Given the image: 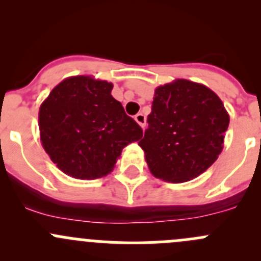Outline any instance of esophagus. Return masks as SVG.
<instances>
[{
	"label": "esophagus",
	"mask_w": 261,
	"mask_h": 261,
	"mask_svg": "<svg viewBox=\"0 0 261 261\" xmlns=\"http://www.w3.org/2000/svg\"><path fill=\"white\" fill-rule=\"evenodd\" d=\"M135 121L136 122L139 123V125L141 126V127H145V125H146V117H145V115L144 114H138L135 116Z\"/></svg>",
	"instance_id": "34e87169"
}]
</instances>
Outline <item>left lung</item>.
<instances>
[{"mask_svg": "<svg viewBox=\"0 0 261 261\" xmlns=\"http://www.w3.org/2000/svg\"><path fill=\"white\" fill-rule=\"evenodd\" d=\"M228 122L222 101L203 84L177 80L158 87L139 141L150 172L172 183L198 177L222 151Z\"/></svg>", "mask_w": 261, "mask_h": 261, "instance_id": "left-lung-1", "label": "left lung"}]
</instances>
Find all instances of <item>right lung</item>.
<instances>
[{"label":"right lung","instance_id":"add662e5","mask_svg":"<svg viewBox=\"0 0 261 261\" xmlns=\"http://www.w3.org/2000/svg\"><path fill=\"white\" fill-rule=\"evenodd\" d=\"M114 84L87 75L60 82L39 111L40 140L51 162L77 179L105 177L143 128L111 96Z\"/></svg>","mask_w":261,"mask_h":261}]
</instances>
